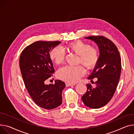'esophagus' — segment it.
<instances>
[{
    "mask_svg": "<svg viewBox=\"0 0 134 134\" xmlns=\"http://www.w3.org/2000/svg\"><path fill=\"white\" fill-rule=\"evenodd\" d=\"M76 83H70V82H67L66 83L67 86H75Z\"/></svg>",
    "mask_w": 134,
    "mask_h": 134,
    "instance_id": "1",
    "label": "esophagus"
}]
</instances>
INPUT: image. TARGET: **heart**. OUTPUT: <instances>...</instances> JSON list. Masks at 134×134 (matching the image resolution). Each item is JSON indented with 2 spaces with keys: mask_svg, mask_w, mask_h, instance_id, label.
<instances>
[{
  "mask_svg": "<svg viewBox=\"0 0 134 134\" xmlns=\"http://www.w3.org/2000/svg\"><path fill=\"white\" fill-rule=\"evenodd\" d=\"M67 48L79 55V63H81L86 68H93L99 60V52L91 47L90 44L81 40H77L68 44ZM66 53L60 46H55L50 52L51 59L55 64L59 65L64 62ZM85 73V69L81 65L76 66H66L61 68L57 75L60 79L69 82H75Z\"/></svg>",
  "mask_w": 134,
  "mask_h": 134,
  "instance_id": "obj_1",
  "label": "heart"
}]
</instances>
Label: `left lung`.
Masks as SVG:
<instances>
[{"mask_svg": "<svg viewBox=\"0 0 134 134\" xmlns=\"http://www.w3.org/2000/svg\"><path fill=\"white\" fill-rule=\"evenodd\" d=\"M93 41L100 53L99 60L89 80L96 78V87L87 84V90L82 96L84 104L92 109H98L107 104L113 97L119 81L121 71V59L115 44L103 36L85 38Z\"/></svg>", "mask_w": 134, "mask_h": 134, "instance_id": "8db88e82", "label": "left lung"}]
</instances>
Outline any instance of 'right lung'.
<instances>
[{
  "instance_id": "1",
  "label": "right lung",
  "mask_w": 134,
  "mask_h": 134,
  "mask_svg": "<svg viewBox=\"0 0 134 134\" xmlns=\"http://www.w3.org/2000/svg\"><path fill=\"white\" fill-rule=\"evenodd\" d=\"M61 41L34 42L21 52L19 65L25 87L32 100L45 109H53L62 104V92L65 83L57 80L55 84H44L54 73L49 52Z\"/></svg>"
}]
</instances>
